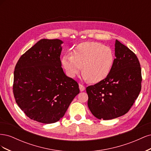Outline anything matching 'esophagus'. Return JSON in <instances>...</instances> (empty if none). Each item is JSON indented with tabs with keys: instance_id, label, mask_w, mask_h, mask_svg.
<instances>
[{
	"instance_id": "34e87169",
	"label": "esophagus",
	"mask_w": 151,
	"mask_h": 151,
	"mask_svg": "<svg viewBox=\"0 0 151 151\" xmlns=\"http://www.w3.org/2000/svg\"><path fill=\"white\" fill-rule=\"evenodd\" d=\"M79 89L81 91H84L85 90V87L83 84H79Z\"/></svg>"
}]
</instances>
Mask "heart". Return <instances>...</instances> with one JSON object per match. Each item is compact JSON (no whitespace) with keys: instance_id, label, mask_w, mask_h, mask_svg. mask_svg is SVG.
Segmentation results:
<instances>
[{"instance_id":"obj_1","label":"heart","mask_w":151,"mask_h":151,"mask_svg":"<svg viewBox=\"0 0 151 151\" xmlns=\"http://www.w3.org/2000/svg\"><path fill=\"white\" fill-rule=\"evenodd\" d=\"M114 61L115 55L110 48L88 42L77 45L72 51V55H63L62 64L71 78L79 74L82 67L83 78L91 83H98L109 76Z\"/></svg>"}]
</instances>
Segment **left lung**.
I'll use <instances>...</instances> for the list:
<instances>
[{
	"instance_id": "1",
	"label": "left lung",
	"mask_w": 151,
	"mask_h": 151,
	"mask_svg": "<svg viewBox=\"0 0 151 151\" xmlns=\"http://www.w3.org/2000/svg\"><path fill=\"white\" fill-rule=\"evenodd\" d=\"M115 47L116 58L109 76L86 88L88 107L99 120H111L125 115L141 90V68L138 58L117 40Z\"/></svg>"
}]
</instances>
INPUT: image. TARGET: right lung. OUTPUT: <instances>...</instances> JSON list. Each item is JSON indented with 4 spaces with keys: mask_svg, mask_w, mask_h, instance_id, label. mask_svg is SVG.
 I'll list each match as a JSON object with an SVG mask.
<instances>
[{
    "mask_svg": "<svg viewBox=\"0 0 151 151\" xmlns=\"http://www.w3.org/2000/svg\"><path fill=\"white\" fill-rule=\"evenodd\" d=\"M62 43L58 39L40 40L16 63L14 96L31 120L43 123L58 122L79 93L78 83L62 68Z\"/></svg>",
    "mask_w": 151,
    "mask_h": 151,
    "instance_id": "1",
    "label": "right lung"
}]
</instances>
